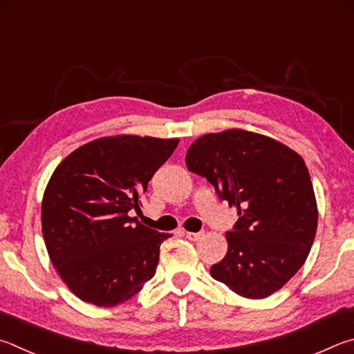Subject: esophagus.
Instances as JSON below:
<instances>
[{
    "mask_svg": "<svg viewBox=\"0 0 354 354\" xmlns=\"http://www.w3.org/2000/svg\"><path fill=\"white\" fill-rule=\"evenodd\" d=\"M185 236H187L189 241H199L203 236V233L202 232H197V233H194V232H185Z\"/></svg>",
    "mask_w": 354,
    "mask_h": 354,
    "instance_id": "esophagus-1",
    "label": "esophagus"
}]
</instances>
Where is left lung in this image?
Wrapping results in <instances>:
<instances>
[{
	"mask_svg": "<svg viewBox=\"0 0 354 354\" xmlns=\"http://www.w3.org/2000/svg\"><path fill=\"white\" fill-rule=\"evenodd\" d=\"M191 172L205 177L239 219L228 250L209 274L247 299H266L305 264L317 230V202L299 153L241 129L207 133L187 152Z\"/></svg>",
	"mask_w": 354,
	"mask_h": 354,
	"instance_id": "8db88e82",
	"label": "left lung"
}]
</instances>
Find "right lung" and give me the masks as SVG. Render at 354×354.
Instances as JSON below:
<instances>
[{"mask_svg": "<svg viewBox=\"0 0 354 354\" xmlns=\"http://www.w3.org/2000/svg\"><path fill=\"white\" fill-rule=\"evenodd\" d=\"M178 140L104 136L55 167L41 201V232L59 275L82 301L111 308L155 275L171 238L130 218L155 171Z\"/></svg>", "mask_w": 354, "mask_h": 354, "instance_id": "1", "label": "right lung"}]
</instances>
